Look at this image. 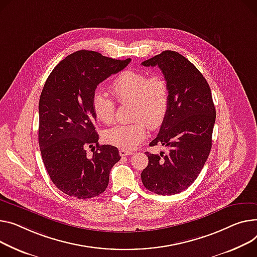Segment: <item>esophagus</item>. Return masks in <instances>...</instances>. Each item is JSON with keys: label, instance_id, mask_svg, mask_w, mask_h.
Instances as JSON below:
<instances>
[{"label": "esophagus", "instance_id": "obj_1", "mask_svg": "<svg viewBox=\"0 0 257 257\" xmlns=\"http://www.w3.org/2000/svg\"><path fill=\"white\" fill-rule=\"evenodd\" d=\"M133 152L132 151H128V150H124V149H121L119 150V155L121 156H127V155H132Z\"/></svg>", "mask_w": 257, "mask_h": 257}]
</instances>
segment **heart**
Returning <instances> with one entry per match:
<instances>
[{
  "label": "heart",
  "instance_id": "obj_1",
  "mask_svg": "<svg viewBox=\"0 0 257 257\" xmlns=\"http://www.w3.org/2000/svg\"><path fill=\"white\" fill-rule=\"evenodd\" d=\"M110 91L119 103L131 102V124L116 125L104 133L105 141L117 148L132 150L147 136L148 125L158 128L169 108V88L160 74L148 76L143 71L127 69L119 72L110 83ZM92 108L100 122L110 124L114 119L115 105L111 98L96 91L92 97Z\"/></svg>",
  "mask_w": 257,
  "mask_h": 257
}]
</instances>
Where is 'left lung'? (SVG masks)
<instances>
[{"label":"left lung","mask_w":257,"mask_h":257,"mask_svg":"<svg viewBox=\"0 0 257 257\" xmlns=\"http://www.w3.org/2000/svg\"><path fill=\"white\" fill-rule=\"evenodd\" d=\"M158 66L169 88V108L151 147L162 145L167 154H151L142 181L148 190L173 195L187 189L198 177L212 148L216 109L208 81L177 51L164 50L142 63Z\"/></svg>","instance_id":"1"}]
</instances>
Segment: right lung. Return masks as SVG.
I'll return each mask as SVG.
<instances>
[{"mask_svg": "<svg viewBox=\"0 0 257 257\" xmlns=\"http://www.w3.org/2000/svg\"><path fill=\"white\" fill-rule=\"evenodd\" d=\"M131 59L114 60L97 51L79 50L61 61L47 77L39 100V147L51 181L79 199L103 193L117 149L99 146L92 97L97 85L123 70ZM96 151L92 158L86 149Z\"/></svg>", "mask_w": 257, "mask_h": 257, "instance_id": "obj_1", "label": "right lung"}]
</instances>
